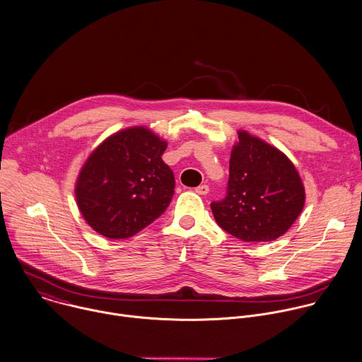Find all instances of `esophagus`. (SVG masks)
Returning <instances> with one entry per match:
<instances>
[{"label": "esophagus", "instance_id": "1", "mask_svg": "<svg viewBox=\"0 0 362 362\" xmlns=\"http://www.w3.org/2000/svg\"><path fill=\"white\" fill-rule=\"evenodd\" d=\"M196 193H197V194H202V196L207 194V193H209V186H207V185H200V186H197V187H196Z\"/></svg>", "mask_w": 362, "mask_h": 362}]
</instances>
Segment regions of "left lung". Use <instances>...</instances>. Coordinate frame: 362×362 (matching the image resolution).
<instances>
[{
    "label": "left lung",
    "mask_w": 362,
    "mask_h": 362,
    "mask_svg": "<svg viewBox=\"0 0 362 362\" xmlns=\"http://www.w3.org/2000/svg\"><path fill=\"white\" fill-rule=\"evenodd\" d=\"M227 196L210 204L217 224L246 243L273 242L304 209L305 189L294 163L276 146L237 131Z\"/></svg>",
    "instance_id": "1"
}]
</instances>
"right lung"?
Segmentation results:
<instances>
[{"label": "right lung", "mask_w": 362, "mask_h": 362, "mask_svg": "<svg viewBox=\"0 0 362 362\" xmlns=\"http://www.w3.org/2000/svg\"><path fill=\"white\" fill-rule=\"evenodd\" d=\"M168 142L146 127L117 131L88 156L75 183L85 221L100 235L129 238L169 206L175 176L162 160Z\"/></svg>", "instance_id": "obj_1"}]
</instances>
